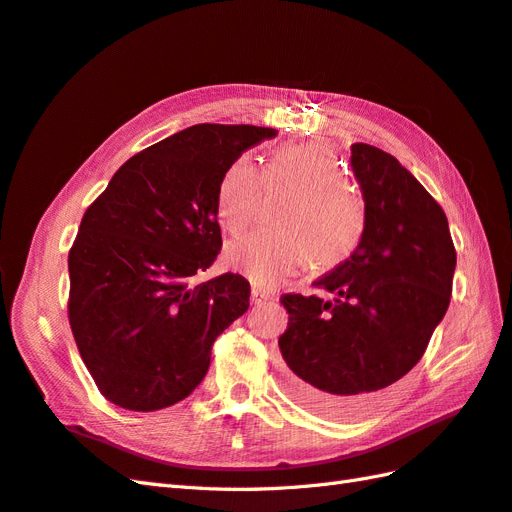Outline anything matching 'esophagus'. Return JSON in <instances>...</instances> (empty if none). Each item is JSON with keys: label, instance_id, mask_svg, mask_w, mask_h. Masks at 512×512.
Instances as JSON below:
<instances>
[{"label": "esophagus", "instance_id": "1", "mask_svg": "<svg viewBox=\"0 0 512 512\" xmlns=\"http://www.w3.org/2000/svg\"><path fill=\"white\" fill-rule=\"evenodd\" d=\"M267 301H275L273 290L252 286V303H256V306H262V303H267Z\"/></svg>", "mask_w": 512, "mask_h": 512}]
</instances>
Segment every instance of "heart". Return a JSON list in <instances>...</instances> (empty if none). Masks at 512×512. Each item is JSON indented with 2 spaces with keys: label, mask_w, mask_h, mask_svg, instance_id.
<instances>
[{
  "label": "heart",
  "mask_w": 512,
  "mask_h": 512,
  "mask_svg": "<svg viewBox=\"0 0 512 512\" xmlns=\"http://www.w3.org/2000/svg\"><path fill=\"white\" fill-rule=\"evenodd\" d=\"M265 183L297 191L278 230H254L226 247V262L254 284L269 286L312 260L329 269L347 260L364 239L366 206L347 185L336 153L323 144H288L275 150ZM262 174L250 155L234 159L217 187V219L237 234L254 219Z\"/></svg>",
  "instance_id": "obj_1"
}]
</instances>
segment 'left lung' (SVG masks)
Returning <instances> with one entry per match:
<instances>
[{"instance_id":"obj_1","label":"left lung","mask_w":512,"mask_h":512,"mask_svg":"<svg viewBox=\"0 0 512 512\" xmlns=\"http://www.w3.org/2000/svg\"><path fill=\"white\" fill-rule=\"evenodd\" d=\"M351 168L366 204L362 243L312 284L331 299H280L286 390L327 418L375 407L420 362L450 306L457 267L446 213L416 176L362 142L351 146Z\"/></svg>"}]
</instances>
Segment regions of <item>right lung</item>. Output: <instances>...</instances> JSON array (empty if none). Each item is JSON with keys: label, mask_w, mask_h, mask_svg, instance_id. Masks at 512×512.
Instances as JSON below:
<instances>
[{"label": "right lung", "mask_w": 512, "mask_h": 512, "mask_svg": "<svg viewBox=\"0 0 512 512\" xmlns=\"http://www.w3.org/2000/svg\"><path fill=\"white\" fill-rule=\"evenodd\" d=\"M278 135L193 124L133 155L81 219L68 252V323L101 394L157 411L198 388L222 331L250 308V282L193 284L222 250L217 187L247 148Z\"/></svg>", "instance_id": "1"}]
</instances>
